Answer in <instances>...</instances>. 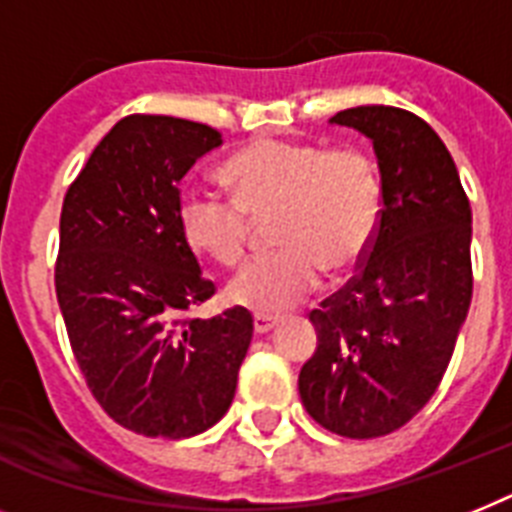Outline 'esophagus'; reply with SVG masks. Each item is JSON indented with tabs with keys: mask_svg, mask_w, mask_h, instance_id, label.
<instances>
[{
	"mask_svg": "<svg viewBox=\"0 0 512 512\" xmlns=\"http://www.w3.org/2000/svg\"><path fill=\"white\" fill-rule=\"evenodd\" d=\"M280 324V319L277 316H269V314H256L253 316V329L259 332V335H264V332H269V329H274Z\"/></svg>",
	"mask_w": 512,
	"mask_h": 512,
	"instance_id": "esophagus-1",
	"label": "esophagus"
}]
</instances>
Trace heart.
<instances>
[{"label": "heart", "mask_w": 512, "mask_h": 512, "mask_svg": "<svg viewBox=\"0 0 512 512\" xmlns=\"http://www.w3.org/2000/svg\"><path fill=\"white\" fill-rule=\"evenodd\" d=\"M232 198L188 190L177 222L198 256L235 266L248 246V217L277 214V251L248 261L227 285L235 306L282 314L314 293L322 274L363 264L382 222V177L366 151L264 138L225 164Z\"/></svg>", "instance_id": "b5f03b06"}]
</instances>
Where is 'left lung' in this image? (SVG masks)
Here are the masks:
<instances>
[{
	"instance_id": "1",
	"label": "left lung",
	"mask_w": 512,
	"mask_h": 512,
	"mask_svg": "<svg viewBox=\"0 0 512 512\" xmlns=\"http://www.w3.org/2000/svg\"><path fill=\"white\" fill-rule=\"evenodd\" d=\"M332 122L374 143L382 222L348 285L311 311L319 345L298 392L324 429L374 439L429 403L453 358L474 293L471 204L453 156L418 114L369 104Z\"/></svg>"
}]
</instances>
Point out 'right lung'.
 Instances as JSON below:
<instances>
[{
    "instance_id": "right-lung-1",
    "label": "right lung",
    "mask_w": 512,
    "mask_h": 512,
    "mask_svg": "<svg viewBox=\"0 0 512 512\" xmlns=\"http://www.w3.org/2000/svg\"><path fill=\"white\" fill-rule=\"evenodd\" d=\"M217 146L201 122L128 114L62 201L54 287L70 348L96 403L143 437L217 424L251 345L248 308L190 316L217 287L180 232V180Z\"/></svg>"
}]
</instances>
